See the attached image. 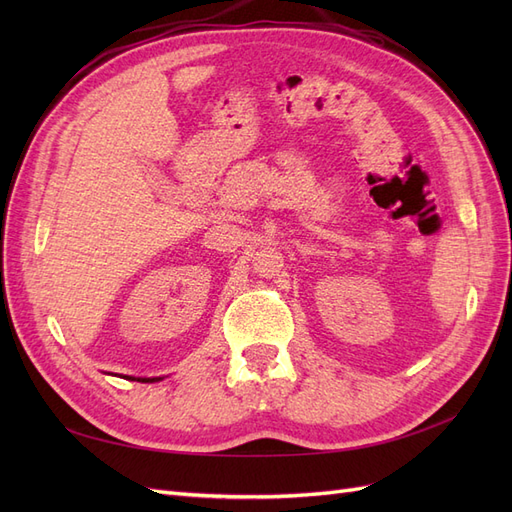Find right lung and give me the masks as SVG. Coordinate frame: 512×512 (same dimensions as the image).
<instances>
[{"label":"right lung","mask_w":512,"mask_h":512,"mask_svg":"<svg viewBox=\"0 0 512 512\" xmlns=\"http://www.w3.org/2000/svg\"><path fill=\"white\" fill-rule=\"evenodd\" d=\"M130 380H136V378H130ZM158 378H138V382H156Z\"/></svg>","instance_id":"right-lung-1"}]
</instances>
